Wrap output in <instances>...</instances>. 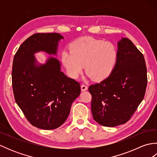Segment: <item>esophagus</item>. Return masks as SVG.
<instances>
[{
	"label": "esophagus",
	"instance_id": "1",
	"mask_svg": "<svg viewBox=\"0 0 157 157\" xmlns=\"http://www.w3.org/2000/svg\"><path fill=\"white\" fill-rule=\"evenodd\" d=\"M81 89H82V91H86V90H88L87 86L85 85V84H82V85H81Z\"/></svg>",
	"mask_w": 157,
	"mask_h": 157
}]
</instances>
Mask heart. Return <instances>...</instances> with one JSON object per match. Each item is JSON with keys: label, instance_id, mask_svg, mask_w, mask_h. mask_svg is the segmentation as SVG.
<instances>
[{"label": "heart", "instance_id": "1", "mask_svg": "<svg viewBox=\"0 0 157 157\" xmlns=\"http://www.w3.org/2000/svg\"><path fill=\"white\" fill-rule=\"evenodd\" d=\"M70 51L61 53L63 65L71 78L75 79L84 69L89 77L102 81L112 74L118 61V50L111 42L92 37L75 40L69 46Z\"/></svg>", "mask_w": 157, "mask_h": 157}]
</instances>
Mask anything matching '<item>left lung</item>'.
<instances>
[{"instance_id": "left-lung-1", "label": "left lung", "mask_w": 157, "mask_h": 157, "mask_svg": "<svg viewBox=\"0 0 157 157\" xmlns=\"http://www.w3.org/2000/svg\"><path fill=\"white\" fill-rule=\"evenodd\" d=\"M147 69L142 53L128 38L118 42V61L109 78L89 86L93 118L105 127L128 121L144 97Z\"/></svg>"}]
</instances>
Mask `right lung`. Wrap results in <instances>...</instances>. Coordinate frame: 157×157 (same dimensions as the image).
<instances>
[{
    "label": "right lung",
    "mask_w": 157,
    "mask_h": 157,
    "mask_svg": "<svg viewBox=\"0 0 157 157\" xmlns=\"http://www.w3.org/2000/svg\"><path fill=\"white\" fill-rule=\"evenodd\" d=\"M58 33H36L19 46L13 59L12 86L17 104L28 121L36 128L54 129L69 115L73 102L80 94L79 83L61 71L57 59L50 57L36 65L34 53L56 55Z\"/></svg>",
    "instance_id": "right-lung-1"
}]
</instances>
